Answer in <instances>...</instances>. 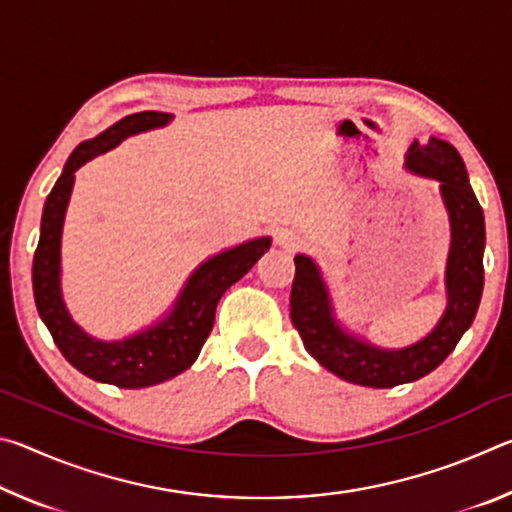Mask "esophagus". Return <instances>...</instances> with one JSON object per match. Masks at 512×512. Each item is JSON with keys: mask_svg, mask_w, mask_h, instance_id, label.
Listing matches in <instances>:
<instances>
[{"mask_svg": "<svg viewBox=\"0 0 512 512\" xmlns=\"http://www.w3.org/2000/svg\"><path fill=\"white\" fill-rule=\"evenodd\" d=\"M275 244L282 248H296L300 244V237L289 228H280L275 232Z\"/></svg>", "mask_w": 512, "mask_h": 512, "instance_id": "esophagus-1", "label": "esophagus"}]
</instances>
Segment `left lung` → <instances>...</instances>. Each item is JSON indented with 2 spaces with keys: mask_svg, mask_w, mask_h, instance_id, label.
Instances as JSON below:
<instances>
[{
  "mask_svg": "<svg viewBox=\"0 0 512 512\" xmlns=\"http://www.w3.org/2000/svg\"><path fill=\"white\" fill-rule=\"evenodd\" d=\"M404 167L415 176L438 180L452 232L445 266L447 307L427 336L404 348H381L352 332L336 316L332 293L316 259L293 257L291 323L311 357L350 384L393 388L429 375L470 329L481 302L485 221L463 158L449 142L429 137L424 144L413 140L404 155Z\"/></svg>",
  "mask_w": 512,
  "mask_h": 512,
  "instance_id": "left-lung-1",
  "label": "left lung"
}]
</instances>
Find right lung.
Wrapping results in <instances>:
<instances>
[{
	"instance_id": "1",
	"label": "right lung",
	"mask_w": 512,
	"mask_h": 512,
	"mask_svg": "<svg viewBox=\"0 0 512 512\" xmlns=\"http://www.w3.org/2000/svg\"><path fill=\"white\" fill-rule=\"evenodd\" d=\"M171 112L144 110L119 119L69 155L51 189L40 221V241L33 257V296L42 323L54 336L63 357L85 377L119 388L162 384L187 370L201 354L214 325V311L225 291L239 282L271 248V237H255L207 257L187 277L183 289L164 314L124 339L103 341L85 332L69 314L63 298L60 246L76 171L97 155L115 149L126 137L171 124Z\"/></svg>"
}]
</instances>
